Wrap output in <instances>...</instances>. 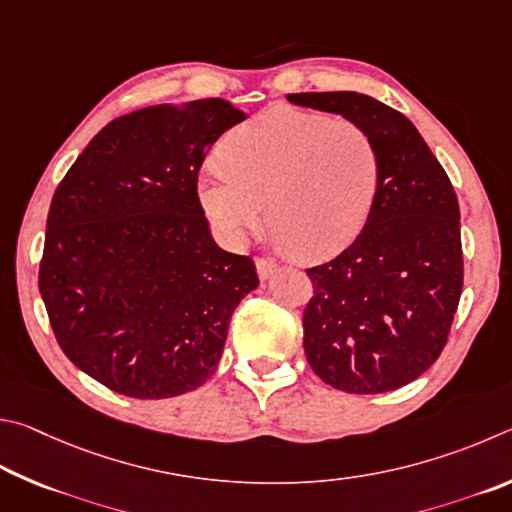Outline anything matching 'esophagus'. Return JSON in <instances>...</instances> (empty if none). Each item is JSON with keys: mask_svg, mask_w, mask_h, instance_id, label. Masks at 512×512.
<instances>
[{"mask_svg": "<svg viewBox=\"0 0 512 512\" xmlns=\"http://www.w3.org/2000/svg\"><path fill=\"white\" fill-rule=\"evenodd\" d=\"M256 272H258V279L267 281L272 274L279 272V265L272 263V261H267V258H256Z\"/></svg>", "mask_w": 512, "mask_h": 512, "instance_id": "34e87169", "label": "esophagus"}]
</instances>
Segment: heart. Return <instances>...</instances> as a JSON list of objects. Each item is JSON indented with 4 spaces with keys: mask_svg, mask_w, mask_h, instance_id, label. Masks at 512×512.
<instances>
[{
    "mask_svg": "<svg viewBox=\"0 0 512 512\" xmlns=\"http://www.w3.org/2000/svg\"><path fill=\"white\" fill-rule=\"evenodd\" d=\"M378 182L380 155L362 125L276 107L206 157L197 195L224 242L236 245L267 211L279 245L324 256L362 231Z\"/></svg>",
    "mask_w": 512,
    "mask_h": 512,
    "instance_id": "obj_1",
    "label": "heart"
}]
</instances>
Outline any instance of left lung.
Wrapping results in <instances>:
<instances>
[{
	"label": "left lung",
	"mask_w": 512,
	"mask_h": 512,
	"mask_svg": "<svg viewBox=\"0 0 512 512\" xmlns=\"http://www.w3.org/2000/svg\"><path fill=\"white\" fill-rule=\"evenodd\" d=\"M288 101L342 114L369 132L380 182L360 236L310 267L303 312L308 364L346 393H387L432 366L463 288L461 213L450 177L405 114L357 92H303Z\"/></svg>",
	"instance_id": "8db88e82"
}]
</instances>
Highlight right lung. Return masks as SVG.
Masks as SVG:
<instances>
[{
  "label": "right lung",
  "instance_id": "add662e5",
  "mask_svg": "<svg viewBox=\"0 0 512 512\" xmlns=\"http://www.w3.org/2000/svg\"><path fill=\"white\" fill-rule=\"evenodd\" d=\"M240 121L222 98L119 116L53 193L40 294L62 351L107 389L161 400L202 387L258 288L254 261L215 245L197 197L204 152Z\"/></svg>",
  "mask_w": 512,
  "mask_h": 512
}]
</instances>
